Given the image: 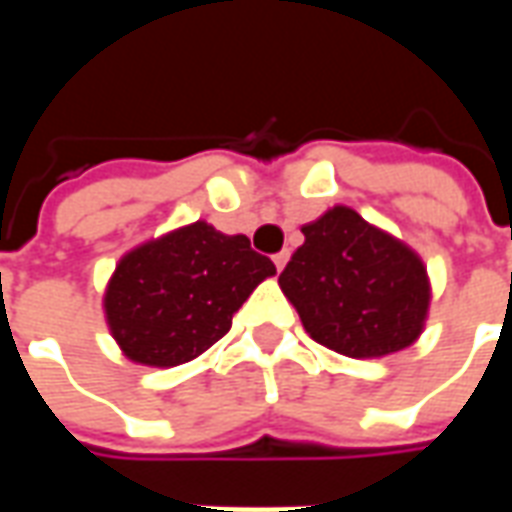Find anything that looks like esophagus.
Returning <instances> with one entry per match:
<instances>
[{"mask_svg":"<svg viewBox=\"0 0 512 512\" xmlns=\"http://www.w3.org/2000/svg\"><path fill=\"white\" fill-rule=\"evenodd\" d=\"M288 257H290L288 249H282L279 255H274V266H277L279 271H282V268H285V263H288Z\"/></svg>","mask_w":512,"mask_h":512,"instance_id":"obj_1","label":"esophagus"}]
</instances>
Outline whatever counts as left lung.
I'll return each mask as SVG.
<instances>
[{"label": "left lung", "instance_id": "left-lung-1", "mask_svg": "<svg viewBox=\"0 0 512 512\" xmlns=\"http://www.w3.org/2000/svg\"><path fill=\"white\" fill-rule=\"evenodd\" d=\"M279 285L315 343L370 359L403 351L425 326L430 285L406 244L345 205L301 227Z\"/></svg>", "mask_w": 512, "mask_h": 512}]
</instances>
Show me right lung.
I'll return each instance as SVG.
<instances>
[{
  "label": "right lung",
  "instance_id": "right-lung-1",
  "mask_svg": "<svg viewBox=\"0 0 512 512\" xmlns=\"http://www.w3.org/2000/svg\"><path fill=\"white\" fill-rule=\"evenodd\" d=\"M271 274L274 263L246 235L194 222L117 263L104 296L106 321L128 359L183 365L230 332L235 312Z\"/></svg>",
  "mask_w": 512,
  "mask_h": 512
}]
</instances>
